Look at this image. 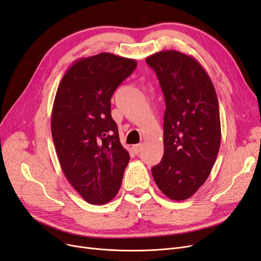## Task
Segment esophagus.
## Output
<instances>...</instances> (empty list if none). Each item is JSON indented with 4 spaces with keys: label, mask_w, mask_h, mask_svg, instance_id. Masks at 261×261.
Here are the masks:
<instances>
[{
    "label": "esophagus",
    "mask_w": 261,
    "mask_h": 261,
    "mask_svg": "<svg viewBox=\"0 0 261 261\" xmlns=\"http://www.w3.org/2000/svg\"><path fill=\"white\" fill-rule=\"evenodd\" d=\"M141 149H143V145H141V144H139V145H134V146H133L134 152H135L136 154H138V153L141 152Z\"/></svg>",
    "instance_id": "obj_1"
}]
</instances>
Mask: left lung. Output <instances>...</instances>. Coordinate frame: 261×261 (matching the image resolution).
I'll use <instances>...</instances> for the list:
<instances>
[{
    "mask_svg": "<svg viewBox=\"0 0 261 261\" xmlns=\"http://www.w3.org/2000/svg\"><path fill=\"white\" fill-rule=\"evenodd\" d=\"M159 80L165 100L164 153L152 168L156 186L168 198H191L206 181L221 144L219 102L200 63L175 50L146 59Z\"/></svg>",
    "mask_w": 261,
    "mask_h": 261,
    "instance_id": "left-lung-1",
    "label": "left lung"
}]
</instances>
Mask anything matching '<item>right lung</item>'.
Returning a JSON list of instances; mask_svg holds the SVG:
<instances>
[{"instance_id": "1", "label": "right lung", "mask_w": 261, "mask_h": 261, "mask_svg": "<svg viewBox=\"0 0 261 261\" xmlns=\"http://www.w3.org/2000/svg\"><path fill=\"white\" fill-rule=\"evenodd\" d=\"M136 66L135 60L107 52L80 59L55 94L51 130L62 171L92 204L114 198L129 161L111 116V98Z\"/></svg>"}]
</instances>
